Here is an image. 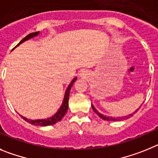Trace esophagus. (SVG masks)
<instances>
[{"label": "esophagus", "instance_id": "1", "mask_svg": "<svg viewBox=\"0 0 158 158\" xmlns=\"http://www.w3.org/2000/svg\"><path fill=\"white\" fill-rule=\"evenodd\" d=\"M87 71H82L80 72V74H79V76H80L81 78H83V79H85V78H87Z\"/></svg>", "mask_w": 158, "mask_h": 158}]
</instances>
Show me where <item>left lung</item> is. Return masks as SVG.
Masks as SVG:
<instances>
[{"label": "left lung", "instance_id": "8db88e82", "mask_svg": "<svg viewBox=\"0 0 158 158\" xmlns=\"http://www.w3.org/2000/svg\"><path fill=\"white\" fill-rule=\"evenodd\" d=\"M91 107H92V110H94V113L95 114H97V115H98V117H100L101 118H102L103 119V120H106V121H109V122H114V121H119V119H120V118H114V117H109V116H106V115H104V114H101V113H99V112L98 111V110H97L95 109V108H94V105H92V104H91ZM140 108V107H139ZM139 108H138V109H139ZM138 110H135V111L134 112V113H135V112H137L138 111ZM133 113V114H134ZM133 114H129L128 116H125L124 117V119H125V118L127 117V118H130V117H131V116H132L133 115ZM123 118V117H122Z\"/></svg>", "mask_w": 158, "mask_h": 158}]
</instances>
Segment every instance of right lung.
Returning a JSON list of instances; mask_svg holds the SVG:
<instances>
[{"instance_id":"add662e5","label":"right lung","mask_w":158,"mask_h":158,"mask_svg":"<svg viewBox=\"0 0 158 158\" xmlns=\"http://www.w3.org/2000/svg\"><path fill=\"white\" fill-rule=\"evenodd\" d=\"M39 33H40V31H35V32H32V33L28 34V35H27V36H25V37L22 40H20V43L16 45V47H17L18 45H20V44H22L23 42H24V41L28 40L31 39V38L35 37V36H36V35H39ZM16 47H15V48H16ZM76 79H77L76 77H75V79H73V80L71 81V83L68 85V88H67V90H66V91H65V94H64V100H63L62 105H61V106L59 108L58 111L56 112V113L53 116H52V117L48 118H47V119H37V120H31V119H28V118H25V117H24V116L20 115L22 118L24 119V121H26V122H28V123H30V124L35 125V126H40V127H46V126L54 125V124H56V123H58V122H60V121L63 118H64V115L66 114L67 111H68V100H69L70 90H71V87L73 86L74 83H75V81L76 80Z\"/></svg>"}]
</instances>
